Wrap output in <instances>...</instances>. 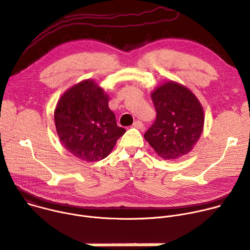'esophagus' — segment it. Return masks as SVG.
Listing matches in <instances>:
<instances>
[{
  "instance_id": "1",
  "label": "esophagus",
  "mask_w": 250,
  "mask_h": 250,
  "mask_svg": "<svg viewBox=\"0 0 250 250\" xmlns=\"http://www.w3.org/2000/svg\"><path fill=\"white\" fill-rule=\"evenodd\" d=\"M133 127L134 128H137V129H142L143 128V123L139 120H136L135 122L133 123Z\"/></svg>"
}]
</instances>
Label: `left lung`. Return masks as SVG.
<instances>
[{
  "label": "left lung",
  "instance_id": "1",
  "mask_svg": "<svg viewBox=\"0 0 250 250\" xmlns=\"http://www.w3.org/2000/svg\"><path fill=\"white\" fill-rule=\"evenodd\" d=\"M156 119L144 138L164 159H175L190 152L199 139L204 124L203 109L186 87L167 82L151 95Z\"/></svg>",
  "mask_w": 250,
  "mask_h": 250
}]
</instances>
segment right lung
Segmentation results:
<instances>
[{
  "mask_svg": "<svg viewBox=\"0 0 250 250\" xmlns=\"http://www.w3.org/2000/svg\"><path fill=\"white\" fill-rule=\"evenodd\" d=\"M108 101L103 89L87 80L70 88L57 104V133L74 156L89 162L102 160L126 132L117 125Z\"/></svg>",
  "mask_w": 250,
  "mask_h": 250,
  "instance_id": "right-lung-1",
  "label": "right lung"
}]
</instances>
